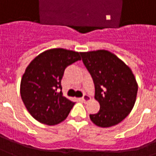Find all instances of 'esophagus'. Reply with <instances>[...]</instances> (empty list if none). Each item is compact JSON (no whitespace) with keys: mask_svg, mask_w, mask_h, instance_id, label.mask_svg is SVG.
Listing matches in <instances>:
<instances>
[{"mask_svg":"<svg viewBox=\"0 0 156 156\" xmlns=\"http://www.w3.org/2000/svg\"><path fill=\"white\" fill-rule=\"evenodd\" d=\"M90 96H89L88 94H84L83 96L82 97V101H83V102H87V101H90Z\"/></svg>","mask_w":156,"mask_h":156,"instance_id":"obj_1","label":"esophagus"}]
</instances>
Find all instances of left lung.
<instances>
[{
	"instance_id": "left-lung-1",
	"label": "left lung",
	"mask_w": 156,
	"mask_h": 156,
	"mask_svg": "<svg viewBox=\"0 0 156 156\" xmlns=\"http://www.w3.org/2000/svg\"><path fill=\"white\" fill-rule=\"evenodd\" d=\"M82 60L93 78L94 99L100 111L89 115L101 127L115 126L131 112L136 101L138 83L130 67L105 50L80 52Z\"/></svg>"
}]
</instances>
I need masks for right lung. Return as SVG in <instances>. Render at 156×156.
<instances>
[{
  "instance_id": "right-lung-1",
  "label": "right lung",
  "mask_w": 156,
  "mask_h": 156,
  "mask_svg": "<svg viewBox=\"0 0 156 156\" xmlns=\"http://www.w3.org/2000/svg\"><path fill=\"white\" fill-rule=\"evenodd\" d=\"M79 60L78 52L55 48L40 53L29 63L22 77L20 94L25 107L38 122L54 126L67 118L74 102L63 96L61 81L66 67Z\"/></svg>"
}]
</instances>
